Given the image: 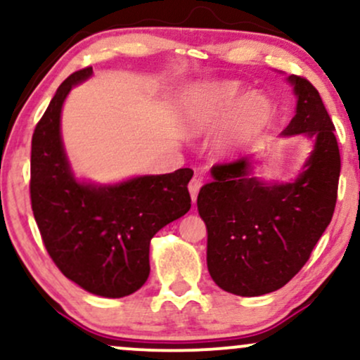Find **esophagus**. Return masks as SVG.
<instances>
[{"mask_svg": "<svg viewBox=\"0 0 360 360\" xmlns=\"http://www.w3.org/2000/svg\"><path fill=\"white\" fill-rule=\"evenodd\" d=\"M201 186H202V179L201 177H193L191 179V183H189V193H191V199L193 201H196V198H198V193H199V189H201Z\"/></svg>", "mask_w": 360, "mask_h": 360, "instance_id": "obj_1", "label": "esophagus"}]
</instances>
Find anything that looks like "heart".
Masks as SVG:
<instances>
[{"label": "heart", "instance_id": "obj_1", "mask_svg": "<svg viewBox=\"0 0 360 360\" xmlns=\"http://www.w3.org/2000/svg\"><path fill=\"white\" fill-rule=\"evenodd\" d=\"M228 118L226 129L216 139V149L224 155L265 131L275 119V105L262 94H245V86L236 80L199 85L186 97L184 124L189 131H213Z\"/></svg>", "mask_w": 360, "mask_h": 360}]
</instances>
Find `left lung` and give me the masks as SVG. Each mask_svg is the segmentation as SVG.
<instances>
[{
	"label": "left lung",
	"mask_w": 360,
	"mask_h": 360,
	"mask_svg": "<svg viewBox=\"0 0 360 360\" xmlns=\"http://www.w3.org/2000/svg\"><path fill=\"white\" fill-rule=\"evenodd\" d=\"M297 114L283 136L305 134L314 150L295 183L265 184L250 158L214 164L198 211L207 228V270L224 292L258 297L287 285L309 262L337 202L340 153L319 90L290 75Z\"/></svg>",
	"instance_id": "1"
}]
</instances>
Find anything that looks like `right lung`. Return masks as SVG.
<instances>
[{"instance_id":"obj_1","label":"right lung","mask_w":360,"mask_h":360,"mask_svg":"<svg viewBox=\"0 0 360 360\" xmlns=\"http://www.w3.org/2000/svg\"><path fill=\"white\" fill-rule=\"evenodd\" d=\"M92 72V67L73 72L34 127L30 198L43 245L58 270L94 295L120 298L146 283L153 236L191 207L193 171L184 167L115 186L75 181L60 136V114L72 86Z\"/></svg>"}]
</instances>
